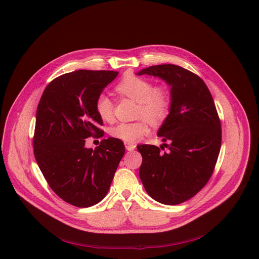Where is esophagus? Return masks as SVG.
<instances>
[{
	"mask_svg": "<svg viewBox=\"0 0 259 259\" xmlns=\"http://www.w3.org/2000/svg\"><path fill=\"white\" fill-rule=\"evenodd\" d=\"M125 147H126V149H127L128 151H132V150L136 149L137 145L133 144V143H125Z\"/></svg>",
	"mask_w": 259,
	"mask_h": 259,
	"instance_id": "obj_1",
	"label": "esophagus"
}]
</instances>
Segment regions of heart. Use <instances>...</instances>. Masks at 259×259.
I'll return each instance as SVG.
<instances>
[{"mask_svg": "<svg viewBox=\"0 0 259 259\" xmlns=\"http://www.w3.org/2000/svg\"><path fill=\"white\" fill-rule=\"evenodd\" d=\"M116 91L138 102L137 117L146 118L152 125H159L169 115L171 95L165 87H155L152 81L137 75H126L116 85ZM98 116L105 121H111L114 116V104L105 93L98 95L95 102ZM149 133L145 119L133 122H119L112 127L110 134L114 139L126 143H136Z\"/></svg>", "mask_w": 259, "mask_h": 259, "instance_id": "b5f03b06", "label": "heart"}]
</instances>
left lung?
I'll use <instances>...</instances> for the list:
<instances>
[{
    "label": "left lung",
    "instance_id": "obj_1",
    "mask_svg": "<svg viewBox=\"0 0 259 259\" xmlns=\"http://www.w3.org/2000/svg\"><path fill=\"white\" fill-rule=\"evenodd\" d=\"M137 75L159 77L170 87L171 109L157 131L168 151L140 145V178L147 194L166 205L194 197L215 168L221 147V123L208 88L196 74L175 64L152 65ZM163 147L161 146V149Z\"/></svg>",
    "mask_w": 259,
    "mask_h": 259
}]
</instances>
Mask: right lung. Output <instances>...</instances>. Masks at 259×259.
Here are the masks:
<instances>
[{"label":"right lung","instance_id":"obj_1","mask_svg":"<svg viewBox=\"0 0 259 259\" xmlns=\"http://www.w3.org/2000/svg\"><path fill=\"white\" fill-rule=\"evenodd\" d=\"M118 72L79 70L57 78L44 90L37 108L33 153L50 187L77 207L102 201L125 154L120 140H103L94 150L85 139L100 137L103 119L95 102Z\"/></svg>","mask_w":259,"mask_h":259}]
</instances>
